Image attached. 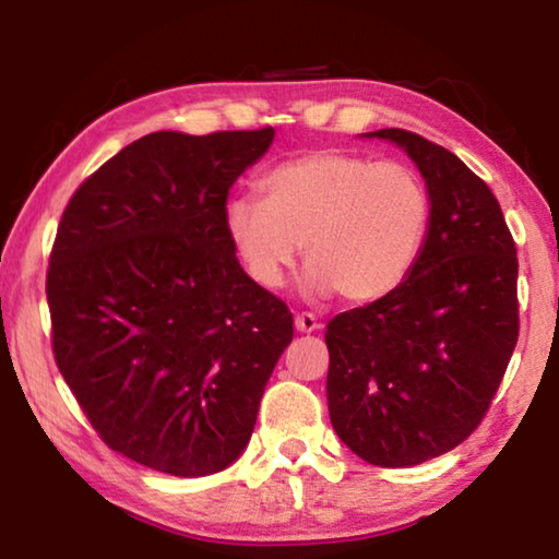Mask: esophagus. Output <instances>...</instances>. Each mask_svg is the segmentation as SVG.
I'll return each mask as SVG.
<instances>
[{
	"label": "esophagus",
	"mask_w": 559,
	"mask_h": 559,
	"mask_svg": "<svg viewBox=\"0 0 559 559\" xmlns=\"http://www.w3.org/2000/svg\"><path fill=\"white\" fill-rule=\"evenodd\" d=\"M295 328L297 333H316L320 323L316 320V316H310V312H300V316H295Z\"/></svg>",
	"instance_id": "1"
}]
</instances>
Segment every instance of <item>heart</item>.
<instances>
[{"label":"heart","mask_w":559,"mask_h":559,"mask_svg":"<svg viewBox=\"0 0 559 559\" xmlns=\"http://www.w3.org/2000/svg\"><path fill=\"white\" fill-rule=\"evenodd\" d=\"M259 193L228 201L224 226L243 272L270 293L285 285L302 243L310 295L379 300L407 280L430 228V193L415 170L350 152L287 159Z\"/></svg>","instance_id":"obj_1"}]
</instances>
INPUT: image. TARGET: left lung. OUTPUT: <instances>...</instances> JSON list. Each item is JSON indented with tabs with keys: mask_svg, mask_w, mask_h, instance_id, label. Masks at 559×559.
I'll list each match as a JSON object with an SVG mask.
<instances>
[{
	"mask_svg": "<svg viewBox=\"0 0 559 559\" xmlns=\"http://www.w3.org/2000/svg\"><path fill=\"white\" fill-rule=\"evenodd\" d=\"M361 136L407 152L430 228L407 280L328 323V409L371 465L409 468L468 438L519 335L516 247L491 188L453 152L404 129Z\"/></svg>",
	"mask_w": 559,
	"mask_h": 559,
	"instance_id": "obj_1",
	"label": "left lung"
}]
</instances>
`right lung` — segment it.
Returning a JSON list of instances; mask_svg holds the SVG:
<instances>
[{
	"label": "right lung",
	"mask_w": 559,
	"mask_h": 559,
	"mask_svg": "<svg viewBox=\"0 0 559 559\" xmlns=\"http://www.w3.org/2000/svg\"><path fill=\"white\" fill-rule=\"evenodd\" d=\"M274 129L152 132L75 190L48 270L52 354L102 440L180 478L249 445L293 312L241 270L224 209Z\"/></svg>",
	"instance_id": "1"
}]
</instances>
